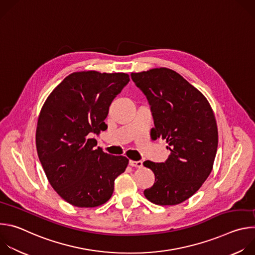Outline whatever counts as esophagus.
<instances>
[{
    "mask_svg": "<svg viewBox=\"0 0 255 255\" xmlns=\"http://www.w3.org/2000/svg\"><path fill=\"white\" fill-rule=\"evenodd\" d=\"M129 164L131 165V166H134V167H142L143 166V162L141 161V160H139V161H135V160H130L129 161Z\"/></svg>",
    "mask_w": 255,
    "mask_h": 255,
    "instance_id": "obj_1",
    "label": "esophagus"
}]
</instances>
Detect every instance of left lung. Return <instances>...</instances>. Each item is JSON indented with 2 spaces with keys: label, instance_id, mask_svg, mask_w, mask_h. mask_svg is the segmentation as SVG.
<instances>
[{
  "label": "left lung",
  "instance_id": "8db88e82",
  "mask_svg": "<svg viewBox=\"0 0 255 255\" xmlns=\"http://www.w3.org/2000/svg\"><path fill=\"white\" fill-rule=\"evenodd\" d=\"M131 79L151 105L156 139H165L170 150L165 162H143L155 176L144 196L159 206L183 203L213 169L218 128L211 105L199 90L166 67L132 72Z\"/></svg>",
  "mask_w": 255,
  "mask_h": 255
}]
</instances>
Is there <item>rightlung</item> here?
Instances as JSON below:
<instances>
[{"label": "right lung", "instance_id": "1", "mask_svg": "<svg viewBox=\"0 0 255 255\" xmlns=\"http://www.w3.org/2000/svg\"><path fill=\"white\" fill-rule=\"evenodd\" d=\"M130 81L124 72L68 75L47 97L36 127V148L46 177L67 203L95 208L112 197L129 159L96 148L114 98Z\"/></svg>", "mask_w": 255, "mask_h": 255}]
</instances>
